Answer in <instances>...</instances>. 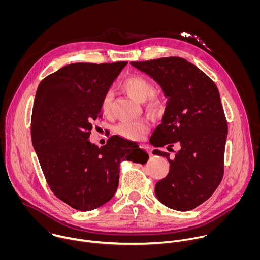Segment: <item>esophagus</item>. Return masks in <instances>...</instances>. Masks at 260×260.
<instances>
[{"instance_id": "obj_1", "label": "esophagus", "mask_w": 260, "mask_h": 260, "mask_svg": "<svg viewBox=\"0 0 260 260\" xmlns=\"http://www.w3.org/2000/svg\"><path fill=\"white\" fill-rule=\"evenodd\" d=\"M142 148H144V149L148 152V153H149L150 155H152V148H150V147H148V146H146V145H142L141 146Z\"/></svg>"}]
</instances>
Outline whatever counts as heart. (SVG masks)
<instances>
[{"instance_id": "heart-1", "label": "heart", "mask_w": 260, "mask_h": 260, "mask_svg": "<svg viewBox=\"0 0 260 260\" xmlns=\"http://www.w3.org/2000/svg\"><path fill=\"white\" fill-rule=\"evenodd\" d=\"M122 89L131 95L134 100L139 103H144L145 108L149 112L155 113L162 107V103L160 99L153 94L154 87L150 81L141 76H131L126 78L122 84ZM113 94L111 91H108L104 94L101 101V111L104 115H109L111 113V103H112ZM150 125L149 122L141 119L135 121H122L120 122L115 131L122 138L128 140H141L149 131Z\"/></svg>"}]
</instances>
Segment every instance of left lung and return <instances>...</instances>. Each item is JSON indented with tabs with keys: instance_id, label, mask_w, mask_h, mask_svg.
Returning <instances> with one entry per match:
<instances>
[{
	"instance_id": "1",
	"label": "left lung",
	"mask_w": 260,
	"mask_h": 260,
	"mask_svg": "<svg viewBox=\"0 0 260 260\" xmlns=\"http://www.w3.org/2000/svg\"><path fill=\"white\" fill-rule=\"evenodd\" d=\"M131 64L152 78L167 100L161 123L150 141L159 148L174 143L181 149L167 157L170 172L155 185V196L165 206L189 211L216 190L224 172L228 122L216 84L198 67L181 57H162Z\"/></svg>"
}]
</instances>
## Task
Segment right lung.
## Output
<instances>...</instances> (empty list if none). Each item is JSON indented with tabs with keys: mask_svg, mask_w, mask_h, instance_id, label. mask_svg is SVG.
I'll use <instances>...</instances> for the list:
<instances>
[{
	"mask_svg": "<svg viewBox=\"0 0 260 260\" xmlns=\"http://www.w3.org/2000/svg\"><path fill=\"white\" fill-rule=\"evenodd\" d=\"M126 63H71L43 79L36 92L34 149L52 192L79 211L96 209L114 197L122 160L144 165L149 158L141 148L131 151L128 141L118 136L101 148L89 141L93 120L102 117L101 101Z\"/></svg>",
	"mask_w": 260,
	"mask_h": 260,
	"instance_id": "obj_1",
	"label": "right lung"
}]
</instances>
